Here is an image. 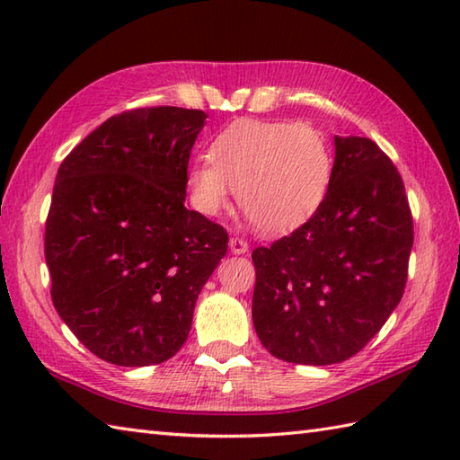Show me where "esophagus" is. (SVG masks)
Segmentation results:
<instances>
[{"instance_id":"1","label":"esophagus","mask_w":460,"mask_h":460,"mask_svg":"<svg viewBox=\"0 0 460 460\" xmlns=\"http://www.w3.org/2000/svg\"><path fill=\"white\" fill-rule=\"evenodd\" d=\"M229 247L233 252H235V255H243V252L249 251V243L243 237H231Z\"/></svg>"}]
</instances>
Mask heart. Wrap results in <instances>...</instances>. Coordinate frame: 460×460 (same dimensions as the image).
<instances>
[{"label": "heart", "instance_id": "b5f03b06", "mask_svg": "<svg viewBox=\"0 0 460 460\" xmlns=\"http://www.w3.org/2000/svg\"><path fill=\"white\" fill-rule=\"evenodd\" d=\"M208 155L188 173L195 208L215 217L237 190L243 213L267 235L305 225L324 203L334 168L324 134L290 120L233 122L215 136Z\"/></svg>", "mask_w": 460, "mask_h": 460}]
</instances>
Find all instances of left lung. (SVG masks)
Returning <instances> with one entry per match:
<instances>
[{
  "mask_svg": "<svg viewBox=\"0 0 460 460\" xmlns=\"http://www.w3.org/2000/svg\"><path fill=\"white\" fill-rule=\"evenodd\" d=\"M324 203L298 229L252 251V324L272 356L305 366L356 356L407 285L413 215L389 155L336 136Z\"/></svg>",
  "mask_w": 460,
  "mask_h": 460,
  "instance_id": "left-lung-1",
  "label": "left lung"
}]
</instances>
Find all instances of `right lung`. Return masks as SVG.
I'll return each mask as SVG.
<instances>
[{
  "mask_svg": "<svg viewBox=\"0 0 460 460\" xmlns=\"http://www.w3.org/2000/svg\"><path fill=\"white\" fill-rule=\"evenodd\" d=\"M205 119L178 106L114 114L58 165L45 221L51 298L109 364L178 354L195 300L227 252V231L183 205Z\"/></svg>",
  "mask_w": 460,
  "mask_h": 460,
  "instance_id": "right-lung-1",
  "label": "right lung"
}]
</instances>
